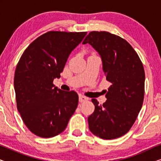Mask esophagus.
Returning a JSON list of instances; mask_svg holds the SVG:
<instances>
[{"mask_svg":"<svg viewBox=\"0 0 161 161\" xmlns=\"http://www.w3.org/2000/svg\"><path fill=\"white\" fill-rule=\"evenodd\" d=\"M87 100H88V97H86L83 96V95H82V94H80V95H79V101H80V103L84 102V101Z\"/></svg>","mask_w":161,"mask_h":161,"instance_id":"34e87169","label":"esophagus"}]
</instances>
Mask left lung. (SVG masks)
Returning a JSON list of instances; mask_svg holds the SVG:
<instances>
[{
    "label": "left lung",
    "mask_w": 161,
    "mask_h": 161,
    "mask_svg": "<svg viewBox=\"0 0 161 161\" xmlns=\"http://www.w3.org/2000/svg\"><path fill=\"white\" fill-rule=\"evenodd\" d=\"M89 43L100 55L106 80L111 83L106 102L92 99L94 113L88 117L90 131L103 139H114L128 132L136 122L144 97L143 64L133 47L122 37L107 31H92Z\"/></svg>",
    "instance_id": "8db88e82"
}]
</instances>
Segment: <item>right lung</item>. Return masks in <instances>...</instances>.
<instances>
[{
  "instance_id": "obj_1",
  "label": "right lung",
  "mask_w": 161,
  "mask_h": 161,
  "mask_svg": "<svg viewBox=\"0 0 161 161\" xmlns=\"http://www.w3.org/2000/svg\"><path fill=\"white\" fill-rule=\"evenodd\" d=\"M87 32L48 31L28 45L17 63L14 86L17 108L29 130L42 138L64 130L78 104L75 92L55 86L68 57Z\"/></svg>"
}]
</instances>
